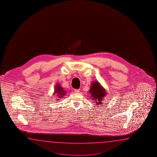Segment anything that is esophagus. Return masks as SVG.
Wrapping results in <instances>:
<instances>
[{"mask_svg": "<svg viewBox=\"0 0 157 157\" xmlns=\"http://www.w3.org/2000/svg\"><path fill=\"white\" fill-rule=\"evenodd\" d=\"M74 91H75V93H78L80 92V89H75Z\"/></svg>", "mask_w": 157, "mask_h": 157, "instance_id": "1", "label": "esophagus"}]
</instances>
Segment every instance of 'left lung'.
I'll return each instance as SVG.
<instances>
[{"label": "left lung", "mask_w": 157, "mask_h": 157, "mask_svg": "<svg viewBox=\"0 0 157 157\" xmlns=\"http://www.w3.org/2000/svg\"><path fill=\"white\" fill-rule=\"evenodd\" d=\"M89 93L91 95V98L93 99V101L95 102L94 103L97 105H101L103 104V101L104 100V97L106 95L107 93L98 81H94L93 82L90 86Z\"/></svg>", "instance_id": "obj_1"}]
</instances>
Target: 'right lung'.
<instances>
[{
	"label": "right lung",
	"instance_id": "obj_1",
	"mask_svg": "<svg viewBox=\"0 0 157 157\" xmlns=\"http://www.w3.org/2000/svg\"><path fill=\"white\" fill-rule=\"evenodd\" d=\"M66 92L65 90H64L62 86H60L59 84H57L55 88V91H54V94H57L58 96V98H61L63 97L64 95H66Z\"/></svg>",
	"mask_w": 157,
	"mask_h": 157
}]
</instances>
